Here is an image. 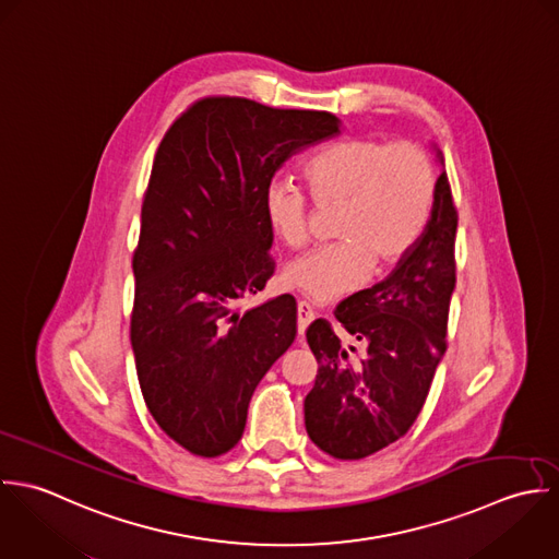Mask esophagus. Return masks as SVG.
<instances>
[{
	"label": "esophagus",
	"instance_id": "34e87169",
	"mask_svg": "<svg viewBox=\"0 0 559 559\" xmlns=\"http://www.w3.org/2000/svg\"><path fill=\"white\" fill-rule=\"evenodd\" d=\"M313 320H316V313H313L311 305L305 302V300H300V302H298V335H305L307 326H309Z\"/></svg>",
	"mask_w": 559,
	"mask_h": 559
}]
</instances>
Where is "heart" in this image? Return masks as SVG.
I'll list each match as a JSON object with an SVG mask.
<instances>
[{
  "instance_id": "1",
  "label": "heart",
  "mask_w": 559,
  "mask_h": 559,
  "mask_svg": "<svg viewBox=\"0 0 559 559\" xmlns=\"http://www.w3.org/2000/svg\"><path fill=\"white\" fill-rule=\"evenodd\" d=\"M302 175L320 207H338L336 241L289 261L283 278L320 305L356 292L371 270L380 274L397 265L424 233L437 197L435 164L411 142L341 140L311 157ZM261 212L281 243H307L309 203L300 188L267 183Z\"/></svg>"
}]
</instances>
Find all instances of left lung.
I'll use <instances>...</instances> for the list:
<instances>
[{
    "mask_svg": "<svg viewBox=\"0 0 559 559\" xmlns=\"http://www.w3.org/2000/svg\"><path fill=\"white\" fill-rule=\"evenodd\" d=\"M437 157L445 168L443 153ZM457 212L443 170L424 233L395 270L336 307L347 338L316 320L307 341L318 376L305 400L311 441L338 460H360L402 439L419 417L447 349L455 287Z\"/></svg>",
    "mask_w": 559,
    "mask_h": 559,
    "instance_id": "1",
    "label": "left lung"
}]
</instances>
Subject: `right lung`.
<instances>
[{
	"mask_svg": "<svg viewBox=\"0 0 559 559\" xmlns=\"http://www.w3.org/2000/svg\"><path fill=\"white\" fill-rule=\"evenodd\" d=\"M338 127L335 114L205 97L155 153L131 261V347L148 413L194 455L237 445L257 384L296 338L294 296L248 311L239 300L274 274L263 190Z\"/></svg>",
	"mask_w": 559,
	"mask_h": 559,
	"instance_id": "1",
	"label": "right lung"
}]
</instances>
